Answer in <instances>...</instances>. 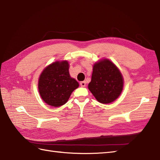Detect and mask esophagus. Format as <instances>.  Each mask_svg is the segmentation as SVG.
Returning <instances> with one entry per match:
<instances>
[{
  "label": "esophagus",
  "mask_w": 160,
  "mask_h": 160,
  "mask_svg": "<svg viewBox=\"0 0 160 160\" xmlns=\"http://www.w3.org/2000/svg\"><path fill=\"white\" fill-rule=\"evenodd\" d=\"M80 86H81L82 87H86V82H85V81L80 82Z\"/></svg>",
  "instance_id": "obj_1"
}]
</instances>
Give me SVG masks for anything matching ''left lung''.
<instances>
[{
	"label": "left lung",
	"instance_id": "obj_1",
	"mask_svg": "<svg viewBox=\"0 0 160 160\" xmlns=\"http://www.w3.org/2000/svg\"><path fill=\"white\" fill-rule=\"evenodd\" d=\"M88 88L95 99L102 103L113 102L123 88V78L119 69L108 59L95 63Z\"/></svg>",
	"mask_w": 160,
	"mask_h": 160
}]
</instances>
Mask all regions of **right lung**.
<instances>
[{
  "label": "right lung",
  "instance_id": "1",
  "mask_svg": "<svg viewBox=\"0 0 160 160\" xmlns=\"http://www.w3.org/2000/svg\"><path fill=\"white\" fill-rule=\"evenodd\" d=\"M67 61H56L49 65L41 73L38 82L40 96L47 104L59 107L67 103L76 88L78 82L70 76Z\"/></svg>",
  "mask_w": 160,
  "mask_h": 160
}]
</instances>
